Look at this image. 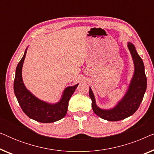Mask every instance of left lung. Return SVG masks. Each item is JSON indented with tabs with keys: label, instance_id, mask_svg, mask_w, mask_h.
Instances as JSON below:
<instances>
[{
	"label": "left lung",
	"instance_id": "obj_1",
	"mask_svg": "<svg viewBox=\"0 0 154 154\" xmlns=\"http://www.w3.org/2000/svg\"><path fill=\"white\" fill-rule=\"evenodd\" d=\"M134 65V73L125 95L113 109H101L96 105L93 92L90 88L89 95L92 100V107L95 114L109 121H118L130 116L137 110L146 90L147 81L144 71V65L135 50L133 44L128 45Z\"/></svg>",
	"mask_w": 154,
	"mask_h": 154
}]
</instances>
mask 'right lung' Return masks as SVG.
I'll return each mask as SVG.
<instances>
[{"label": "right lung", "instance_id": "right-lung-1", "mask_svg": "<svg viewBox=\"0 0 154 154\" xmlns=\"http://www.w3.org/2000/svg\"><path fill=\"white\" fill-rule=\"evenodd\" d=\"M26 54V50L17 66L14 81V92L22 111L30 119L40 123H53L63 119L66 114L69 101L79 85L66 88L57 104H50L38 100L26 89L22 81V70Z\"/></svg>", "mask_w": 154, "mask_h": 154}]
</instances>
